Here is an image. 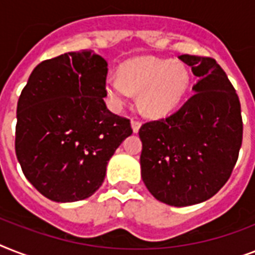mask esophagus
I'll return each instance as SVG.
<instances>
[{
	"instance_id": "1",
	"label": "esophagus",
	"mask_w": 255,
	"mask_h": 255,
	"mask_svg": "<svg viewBox=\"0 0 255 255\" xmlns=\"http://www.w3.org/2000/svg\"><path fill=\"white\" fill-rule=\"evenodd\" d=\"M131 126H132V129H133V132H139L140 127H141V122L135 118V119L131 120Z\"/></svg>"
}]
</instances>
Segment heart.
<instances>
[{"instance_id": "obj_1", "label": "heart", "mask_w": 255, "mask_h": 255, "mask_svg": "<svg viewBox=\"0 0 255 255\" xmlns=\"http://www.w3.org/2000/svg\"><path fill=\"white\" fill-rule=\"evenodd\" d=\"M189 85L185 66L170 59L143 57L119 67V77L104 81V92L114 108L119 110L139 94V103L147 115L161 116L173 110Z\"/></svg>"}]
</instances>
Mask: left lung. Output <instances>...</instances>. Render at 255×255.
<instances>
[{
  "instance_id": "1",
  "label": "left lung",
  "mask_w": 255,
  "mask_h": 255,
  "mask_svg": "<svg viewBox=\"0 0 255 255\" xmlns=\"http://www.w3.org/2000/svg\"><path fill=\"white\" fill-rule=\"evenodd\" d=\"M198 82L172 115L144 123L141 177L159 201L189 206L209 200L225 185L242 144L241 104L216 59L184 54Z\"/></svg>"
}]
</instances>
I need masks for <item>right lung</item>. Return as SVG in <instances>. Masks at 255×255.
Returning <instances> with one entry per match:
<instances>
[{
    "instance_id": "add662e5",
    "label": "right lung",
    "mask_w": 255,
    "mask_h": 255,
    "mask_svg": "<svg viewBox=\"0 0 255 255\" xmlns=\"http://www.w3.org/2000/svg\"><path fill=\"white\" fill-rule=\"evenodd\" d=\"M107 62L92 50L41 62L17 104L15 155L35 189L74 202L103 184L108 160L132 133L131 122L104 99Z\"/></svg>"
}]
</instances>
